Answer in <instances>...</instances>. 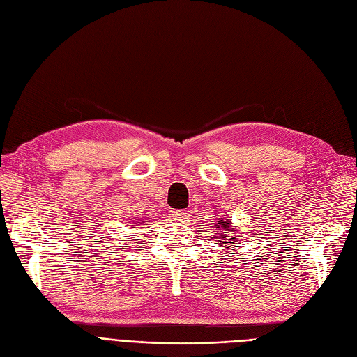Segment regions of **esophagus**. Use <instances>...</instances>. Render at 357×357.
<instances>
[{"instance_id": "1", "label": "esophagus", "mask_w": 357, "mask_h": 357, "mask_svg": "<svg viewBox=\"0 0 357 357\" xmlns=\"http://www.w3.org/2000/svg\"><path fill=\"white\" fill-rule=\"evenodd\" d=\"M185 215H186L185 210H172L171 214H169V218H171V220L183 222V219H185Z\"/></svg>"}]
</instances>
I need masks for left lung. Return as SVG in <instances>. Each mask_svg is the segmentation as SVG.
I'll return each instance as SVG.
<instances>
[{
	"label": "left lung",
	"instance_id": "obj_1",
	"mask_svg": "<svg viewBox=\"0 0 357 357\" xmlns=\"http://www.w3.org/2000/svg\"><path fill=\"white\" fill-rule=\"evenodd\" d=\"M219 228H223V229H226V231L229 232L231 229H234V226H231L228 222H223V220H222V226H219ZM231 232H232V231H231ZM222 238H225V235L222 236ZM231 240H232V241H229V243H235V240H236V238H235V236H232ZM219 243H222V241H219ZM225 243H226V241H225ZM236 244H238V243H236ZM235 247H238V245H235Z\"/></svg>",
	"mask_w": 357,
	"mask_h": 357
}]
</instances>
